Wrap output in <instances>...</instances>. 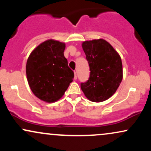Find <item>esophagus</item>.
<instances>
[{
    "mask_svg": "<svg viewBox=\"0 0 151 151\" xmlns=\"http://www.w3.org/2000/svg\"><path fill=\"white\" fill-rule=\"evenodd\" d=\"M77 79V72L74 71V79Z\"/></svg>",
    "mask_w": 151,
    "mask_h": 151,
    "instance_id": "34e87169",
    "label": "esophagus"
}]
</instances>
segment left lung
I'll list each match as a JSON object with an SVG mask.
<instances>
[{
	"label": "left lung",
	"mask_w": 151,
	"mask_h": 151,
	"mask_svg": "<svg viewBox=\"0 0 151 151\" xmlns=\"http://www.w3.org/2000/svg\"><path fill=\"white\" fill-rule=\"evenodd\" d=\"M82 48L89 66L90 75L81 89L88 99L101 102L116 92L123 78L121 57L103 39L85 41Z\"/></svg>",
	"instance_id": "left-lung-1"
}]
</instances>
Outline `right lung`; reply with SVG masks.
Listing matches in <instances>:
<instances>
[{
  "label": "right lung",
  "mask_w": 151,
  "mask_h": 151,
  "mask_svg": "<svg viewBox=\"0 0 151 151\" xmlns=\"http://www.w3.org/2000/svg\"><path fill=\"white\" fill-rule=\"evenodd\" d=\"M65 44L48 40L35 49L27 59L26 74L33 93L51 103L60 99L73 81L74 72L64 56Z\"/></svg>",
  "instance_id": "obj_1"
}]
</instances>
